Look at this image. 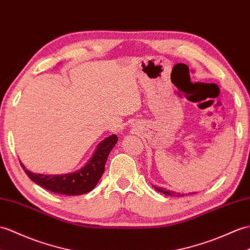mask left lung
Listing matches in <instances>:
<instances>
[{
    "label": "left lung",
    "mask_w": 250,
    "mask_h": 250,
    "mask_svg": "<svg viewBox=\"0 0 250 250\" xmlns=\"http://www.w3.org/2000/svg\"><path fill=\"white\" fill-rule=\"evenodd\" d=\"M154 188H155L156 190H158V191H161V193L165 194V195H169V196H183L182 194H176V193H173V191H170V190H165V189L161 188H155V187H154ZM191 194H195V193H191Z\"/></svg>",
    "instance_id": "1"
}]
</instances>
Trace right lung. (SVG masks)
Instances as JSON below:
<instances>
[{
    "mask_svg": "<svg viewBox=\"0 0 250 250\" xmlns=\"http://www.w3.org/2000/svg\"><path fill=\"white\" fill-rule=\"evenodd\" d=\"M117 141L118 137L116 135L104 139L99 144L94 156L82 169L73 173H68V175H36V173L26 170L21 162L20 164L32 181L52 193L67 196L82 195L94 189L97 185L104 172V166H105L107 156Z\"/></svg>",
    "mask_w": 250,
    "mask_h": 250,
    "instance_id": "right-lung-1",
    "label": "right lung"
}]
</instances>
